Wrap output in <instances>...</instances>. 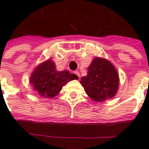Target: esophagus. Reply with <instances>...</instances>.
<instances>
[{
	"mask_svg": "<svg viewBox=\"0 0 149 149\" xmlns=\"http://www.w3.org/2000/svg\"><path fill=\"white\" fill-rule=\"evenodd\" d=\"M74 73L76 75H77V77L79 78V79H80V77H81V75H80V73H79V72H78V71H75Z\"/></svg>",
	"mask_w": 149,
	"mask_h": 149,
	"instance_id": "1",
	"label": "esophagus"
}]
</instances>
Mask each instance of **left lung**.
Returning a JSON list of instances; mask_svg holds the SVG:
<instances>
[{
	"label": "left lung",
	"instance_id": "8db88e82",
	"mask_svg": "<svg viewBox=\"0 0 149 149\" xmlns=\"http://www.w3.org/2000/svg\"><path fill=\"white\" fill-rule=\"evenodd\" d=\"M81 84L92 100L101 102L116 95L119 76L109 61L97 57L88 68L87 76L81 78Z\"/></svg>",
	"mask_w": 149,
	"mask_h": 149
}]
</instances>
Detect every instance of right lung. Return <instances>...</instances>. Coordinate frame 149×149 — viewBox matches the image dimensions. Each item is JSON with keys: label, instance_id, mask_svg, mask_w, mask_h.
Listing matches in <instances>:
<instances>
[{"label": "right lung", "instance_id": "1", "mask_svg": "<svg viewBox=\"0 0 149 149\" xmlns=\"http://www.w3.org/2000/svg\"><path fill=\"white\" fill-rule=\"evenodd\" d=\"M77 79V75L67 70L56 71L54 62L49 60L36 68L30 78V83L39 96L52 98L59 93L68 81Z\"/></svg>", "mask_w": 149, "mask_h": 149}]
</instances>
